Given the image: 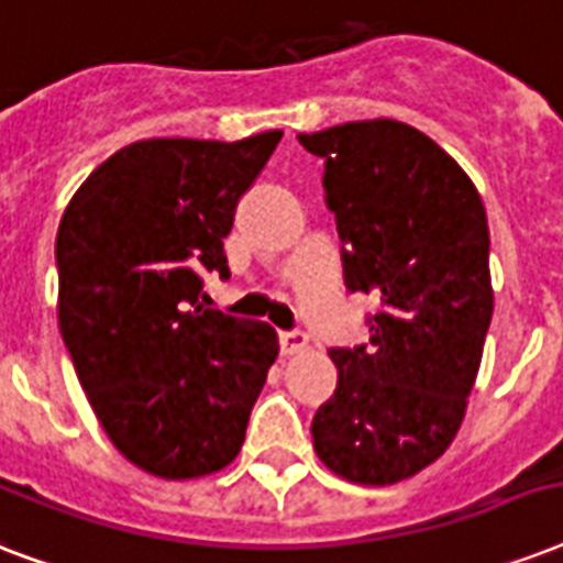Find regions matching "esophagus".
Segmentation results:
<instances>
[{
	"instance_id": "34e87169",
	"label": "esophagus",
	"mask_w": 563,
	"mask_h": 563,
	"mask_svg": "<svg viewBox=\"0 0 563 563\" xmlns=\"http://www.w3.org/2000/svg\"><path fill=\"white\" fill-rule=\"evenodd\" d=\"M307 344H309V339L303 330H283L280 333V351L286 353V356L307 351Z\"/></svg>"
}]
</instances>
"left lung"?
Here are the masks:
<instances>
[{
  "label": "left lung",
  "mask_w": 563,
  "mask_h": 563,
  "mask_svg": "<svg viewBox=\"0 0 563 563\" xmlns=\"http://www.w3.org/2000/svg\"><path fill=\"white\" fill-rule=\"evenodd\" d=\"M298 143L324 161L344 286L379 300L368 344L330 347L339 383L312 444L344 479L394 485L462 427L494 316L488 216L462 166L411 125L344 122Z\"/></svg>",
  "instance_id": "1"
}]
</instances>
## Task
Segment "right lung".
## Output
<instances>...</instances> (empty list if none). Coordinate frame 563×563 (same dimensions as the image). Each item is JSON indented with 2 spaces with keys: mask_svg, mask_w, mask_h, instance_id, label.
I'll return each instance as SVG.
<instances>
[{
  "mask_svg": "<svg viewBox=\"0 0 563 563\" xmlns=\"http://www.w3.org/2000/svg\"><path fill=\"white\" fill-rule=\"evenodd\" d=\"M143 140L73 195L57 228V324L117 450L163 479L228 467L277 360V333L203 307V272L228 280L239 198L280 143Z\"/></svg>",
  "mask_w": 563,
  "mask_h": 563,
  "instance_id": "obj_1",
  "label": "right lung"
}]
</instances>
